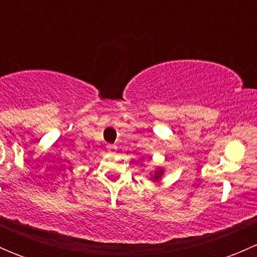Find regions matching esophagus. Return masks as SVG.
Returning <instances> with one entry per match:
<instances>
[{"mask_svg": "<svg viewBox=\"0 0 257 257\" xmlns=\"http://www.w3.org/2000/svg\"><path fill=\"white\" fill-rule=\"evenodd\" d=\"M107 150H108V152H110V153L116 152V145L115 144H108L107 145Z\"/></svg>", "mask_w": 257, "mask_h": 257, "instance_id": "34e87169", "label": "esophagus"}]
</instances>
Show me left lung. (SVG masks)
<instances>
[{
  "mask_svg": "<svg viewBox=\"0 0 257 257\" xmlns=\"http://www.w3.org/2000/svg\"><path fill=\"white\" fill-rule=\"evenodd\" d=\"M160 174H162V172H160V170H159V172H157V175H155V179H158V178H159L160 177Z\"/></svg>",
  "mask_w": 257,
  "mask_h": 257,
  "instance_id": "left-lung-1",
  "label": "left lung"
}]
</instances>
